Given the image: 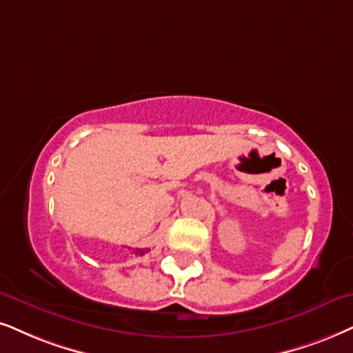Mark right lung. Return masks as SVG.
<instances>
[{"instance_id":"1","label":"right lung","mask_w":353,"mask_h":353,"mask_svg":"<svg viewBox=\"0 0 353 353\" xmlns=\"http://www.w3.org/2000/svg\"><path fill=\"white\" fill-rule=\"evenodd\" d=\"M146 252H148V249H133L132 254H135L137 257H140V256H145Z\"/></svg>"}]
</instances>
